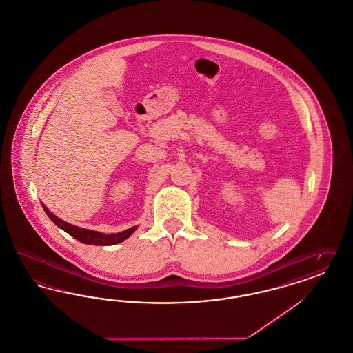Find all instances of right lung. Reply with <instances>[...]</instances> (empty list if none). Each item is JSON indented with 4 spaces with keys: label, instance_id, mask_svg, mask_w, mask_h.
I'll return each instance as SVG.
<instances>
[{
    "label": "right lung",
    "instance_id": "add662e5",
    "mask_svg": "<svg viewBox=\"0 0 353 353\" xmlns=\"http://www.w3.org/2000/svg\"><path fill=\"white\" fill-rule=\"evenodd\" d=\"M42 206H43V210L46 212V214L50 217L51 221L57 226L63 229L66 233H68L71 236H74L75 239H78L79 242L87 243V245H97V246L117 245V243L123 242L124 239H127L136 230V226H134V228H130V229H127L124 232H120V233H117V234H103V233H99V232L87 230V229H82V228H78V226H74L71 223H68V222L58 219L57 216H54L45 205H42Z\"/></svg>",
    "mask_w": 353,
    "mask_h": 353
}]
</instances>
